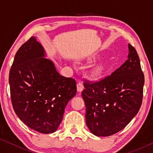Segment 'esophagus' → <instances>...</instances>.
<instances>
[{
  "label": "esophagus",
  "mask_w": 153,
  "mask_h": 153,
  "mask_svg": "<svg viewBox=\"0 0 153 153\" xmlns=\"http://www.w3.org/2000/svg\"><path fill=\"white\" fill-rule=\"evenodd\" d=\"M83 90H84V86H83V85L81 84V83H77V92H81Z\"/></svg>",
  "instance_id": "1"
}]
</instances>
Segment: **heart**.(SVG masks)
Returning a JSON list of instances; mask_svg holds the SVG:
<instances>
[{
	"label": "heart",
	"mask_w": 153,
	"mask_h": 153,
	"mask_svg": "<svg viewBox=\"0 0 153 153\" xmlns=\"http://www.w3.org/2000/svg\"><path fill=\"white\" fill-rule=\"evenodd\" d=\"M107 71V67L103 63H100L94 66L91 70V76L94 79H99L103 76Z\"/></svg>",
	"instance_id": "obj_1"
}]
</instances>
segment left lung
<instances>
[{
	"instance_id": "obj_1",
	"label": "left lung",
	"mask_w": 153,
	"mask_h": 153,
	"mask_svg": "<svg viewBox=\"0 0 153 153\" xmlns=\"http://www.w3.org/2000/svg\"><path fill=\"white\" fill-rule=\"evenodd\" d=\"M128 60L99 82L84 83L82 96L86 122L97 136H108L123 129L138 113L143 97L144 76L138 53L128 44Z\"/></svg>"
}]
</instances>
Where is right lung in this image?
<instances>
[{
  "mask_svg": "<svg viewBox=\"0 0 153 153\" xmlns=\"http://www.w3.org/2000/svg\"><path fill=\"white\" fill-rule=\"evenodd\" d=\"M34 36L17 51L9 72L15 113L25 125L42 134L53 133L65 108L75 97L76 82L61 76Z\"/></svg>",
  "mask_w": 153,
  "mask_h": 153,
  "instance_id": "1",
  "label": "right lung"
}]
</instances>
